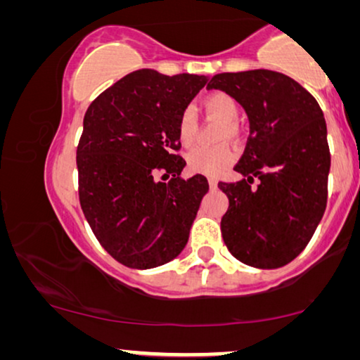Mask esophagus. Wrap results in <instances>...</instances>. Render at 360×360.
I'll use <instances>...</instances> for the list:
<instances>
[{
  "instance_id": "1",
  "label": "esophagus",
  "mask_w": 360,
  "mask_h": 360,
  "mask_svg": "<svg viewBox=\"0 0 360 360\" xmlns=\"http://www.w3.org/2000/svg\"><path fill=\"white\" fill-rule=\"evenodd\" d=\"M209 186H210V189H217V186H219V181H217L215 178H209Z\"/></svg>"
}]
</instances>
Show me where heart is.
I'll return each mask as SVG.
<instances>
[{"instance_id":"heart-1","label":"heart","mask_w":360,"mask_h":360,"mask_svg":"<svg viewBox=\"0 0 360 360\" xmlns=\"http://www.w3.org/2000/svg\"><path fill=\"white\" fill-rule=\"evenodd\" d=\"M202 108L207 114L215 115L225 122L224 139H236L240 135V125L236 119L240 115V105L233 96L224 93V91H215V93L207 94L202 101ZM199 124H197L195 112L192 108L182 109L179 114L178 125H176V134L182 146H189L194 143ZM236 158V151L230 145L220 146H195L186 156L187 168L192 173L219 176L226 168H230Z\"/></svg>"}]
</instances>
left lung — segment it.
I'll use <instances>...</instances> for the list:
<instances>
[{
	"instance_id": "1",
	"label": "left lung",
	"mask_w": 360,
	"mask_h": 360,
	"mask_svg": "<svg viewBox=\"0 0 360 360\" xmlns=\"http://www.w3.org/2000/svg\"><path fill=\"white\" fill-rule=\"evenodd\" d=\"M207 88L233 96L250 119L235 166L245 178L219 182L230 200L220 224L225 245L248 266H285L305 250L326 209L331 155L323 110L302 84L272 70L220 73Z\"/></svg>"
}]
</instances>
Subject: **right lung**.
<instances>
[{"label": "right lung", "mask_w": 360, "mask_h": 360, "mask_svg": "<svg viewBox=\"0 0 360 360\" xmlns=\"http://www.w3.org/2000/svg\"><path fill=\"white\" fill-rule=\"evenodd\" d=\"M207 77L129 73L89 104L77 148L78 194L101 246L134 269L174 259L209 182L181 179L179 114L204 88ZM160 177V180H156Z\"/></svg>", "instance_id": "add662e5"}]
</instances>
